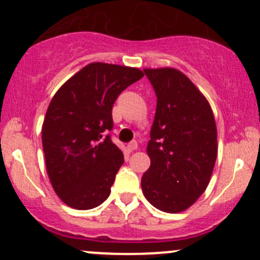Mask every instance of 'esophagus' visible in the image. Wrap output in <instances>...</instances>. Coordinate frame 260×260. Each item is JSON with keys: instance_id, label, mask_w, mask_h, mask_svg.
<instances>
[{"instance_id": "34e87169", "label": "esophagus", "mask_w": 260, "mask_h": 260, "mask_svg": "<svg viewBox=\"0 0 260 260\" xmlns=\"http://www.w3.org/2000/svg\"><path fill=\"white\" fill-rule=\"evenodd\" d=\"M138 148V143L136 142V141H133V142H131V143H128V146H127V149L129 152H133V151H136V149Z\"/></svg>"}]
</instances>
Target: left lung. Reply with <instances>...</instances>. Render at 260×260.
<instances>
[{
	"label": "left lung",
	"instance_id": "left-lung-1",
	"mask_svg": "<svg viewBox=\"0 0 260 260\" xmlns=\"http://www.w3.org/2000/svg\"><path fill=\"white\" fill-rule=\"evenodd\" d=\"M157 95L156 114L143 174L142 191L158 210L190 208L210 182L217 156V132L208 99L174 68L145 69Z\"/></svg>",
	"mask_w": 260,
	"mask_h": 260
}]
</instances>
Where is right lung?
<instances>
[{"label": "right lung", "instance_id": "add662e5", "mask_svg": "<svg viewBox=\"0 0 260 260\" xmlns=\"http://www.w3.org/2000/svg\"><path fill=\"white\" fill-rule=\"evenodd\" d=\"M142 70L91 62L65 81L52 96L43 123L46 171L60 200L89 210L108 199L123 153L112 142V108Z\"/></svg>", "mask_w": 260, "mask_h": 260}]
</instances>
